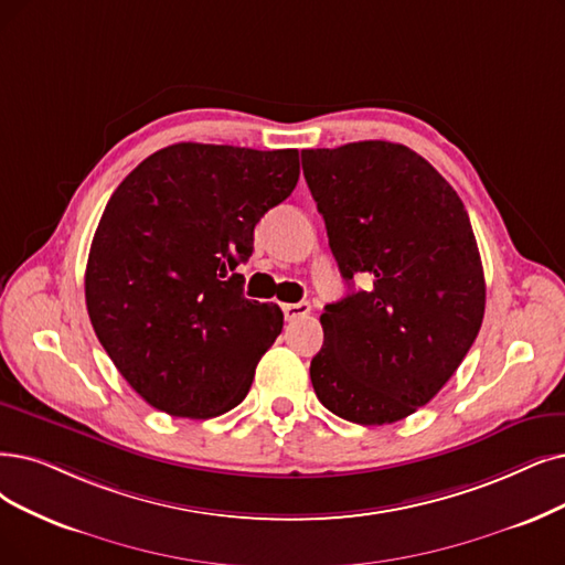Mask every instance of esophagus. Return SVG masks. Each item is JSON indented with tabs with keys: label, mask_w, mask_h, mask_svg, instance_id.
Returning a JSON list of instances; mask_svg holds the SVG:
<instances>
[{
	"label": "esophagus",
	"mask_w": 565,
	"mask_h": 565,
	"mask_svg": "<svg viewBox=\"0 0 565 565\" xmlns=\"http://www.w3.org/2000/svg\"><path fill=\"white\" fill-rule=\"evenodd\" d=\"M282 310H285V318L291 322V320L306 318V315L310 312V303H308V301H301V303H285Z\"/></svg>",
	"instance_id": "esophagus-1"
}]
</instances>
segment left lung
Listing matches in <instances>:
<instances>
[{
  "instance_id": "8db88e82",
  "label": "left lung",
  "mask_w": 565,
  "mask_h": 565,
  "mask_svg": "<svg viewBox=\"0 0 565 565\" xmlns=\"http://www.w3.org/2000/svg\"><path fill=\"white\" fill-rule=\"evenodd\" d=\"M301 162L352 287L320 318L315 394L354 424L398 422L443 390L482 327L487 287L463 201L401 143L301 150ZM359 275L366 290L353 289Z\"/></svg>"
}]
</instances>
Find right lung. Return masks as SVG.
<instances>
[{
	"label": "right lung",
	"mask_w": 565,
	"mask_h": 565,
	"mask_svg": "<svg viewBox=\"0 0 565 565\" xmlns=\"http://www.w3.org/2000/svg\"><path fill=\"white\" fill-rule=\"evenodd\" d=\"M299 180V150L173 143L113 192L85 268L99 343L152 408L209 419L247 396L282 310L234 274L262 215Z\"/></svg>",
	"instance_id": "right-lung-1"
}]
</instances>
